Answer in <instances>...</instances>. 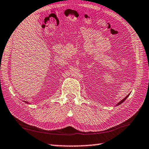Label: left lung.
I'll list each match as a JSON object with an SVG mask.
<instances>
[{"mask_svg":"<svg viewBox=\"0 0 149 149\" xmlns=\"http://www.w3.org/2000/svg\"><path fill=\"white\" fill-rule=\"evenodd\" d=\"M129 95H130V94H128V95H127V97H125V98H124V99H123V100H120V102H119L118 103H117V104H116V106H118V105H120V104H122V103H123V102H124V101H125V100L126 99H127V98L128 97V96H129Z\"/></svg>","mask_w":149,"mask_h":149,"instance_id":"obj_1","label":"left lung"}]
</instances>
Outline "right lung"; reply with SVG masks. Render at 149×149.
<instances>
[{
    "mask_svg": "<svg viewBox=\"0 0 149 149\" xmlns=\"http://www.w3.org/2000/svg\"><path fill=\"white\" fill-rule=\"evenodd\" d=\"M24 102H26V104H29V102H27V101H24Z\"/></svg>",
    "mask_w": 149,
    "mask_h": 149,
    "instance_id": "add662e5",
    "label": "right lung"
}]
</instances>
